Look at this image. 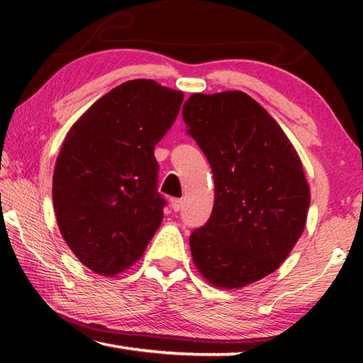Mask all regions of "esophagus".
I'll use <instances>...</instances> for the list:
<instances>
[{
    "mask_svg": "<svg viewBox=\"0 0 363 363\" xmlns=\"http://www.w3.org/2000/svg\"><path fill=\"white\" fill-rule=\"evenodd\" d=\"M169 203H171V210H173V211H179L182 208V200L181 199H171Z\"/></svg>",
    "mask_w": 363,
    "mask_h": 363,
    "instance_id": "34e87169",
    "label": "esophagus"
}]
</instances>
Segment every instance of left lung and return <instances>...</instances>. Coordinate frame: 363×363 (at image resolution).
<instances>
[{
    "label": "left lung",
    "instance_id": "obj_1",
    "mask_svg": "<svg viewBox=\"0 0 363 363\" xmlns=\"http://www.w3.org/2000/svg\"><path fill=\"white\" fill-rule=\"evenodd\" d=\"M182 118L214 177L211 216L190 233L195 266L214 286L253 284L279 269L304 230L311 192L301 160L242 91L192 94Z\"/></svg>",
    "mask_w": 363,
    "mask_h": 363
}]
</instances>
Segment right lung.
I'll return each instance as SVG.
<instances>
[{"mask_svg":"<svg viewBox=\"0 0 363 363\" xmlns=\"http://www.w3.org/2000/svg\"><path fill=\"white\" fill-rule=\"evenodd\" d=\"M184 94L131 79L94 102L67 134L52 177L64 240L86 267L115 275L143 256L162 224L155 145Z\"/></svg>","mask_w":363,"mask_h":363,"instance_id":"right-lung-1","label":"right lung"}]
</instances>
